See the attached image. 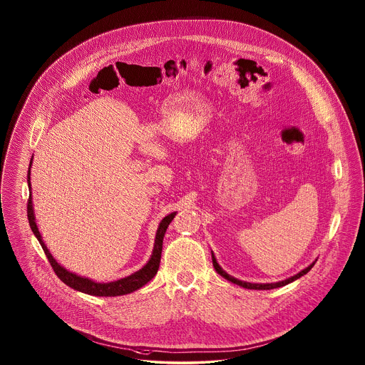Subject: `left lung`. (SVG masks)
Returning a JSON list of instances; mask_svg holds the SVG:
<instances>
[{
  "instance_id": "1",
  "label": "left lung",
  "mask_w": 365,
  "mask_h": 365,
  "mask_svg": "<svg viewBox=\"0 0 365 365\" xmlns=\"http://www.w3.org/2000/svg\"><path fill=\"white\" fill-rule=\"evenodd\" d=\"M212 262H213V267H215V269H216L217 274H220L225 279H227V281H230V282H233V284H236V285H239V287H243V288H247V289H274V288L284 287V285H287V284H289V282H292V281L301 278L302 275L308 274V272L311 271V268L314 265L316 260L313 261L312 264L308 265L307 268H304L302 271H299L298 274H295V275H292V277H289V278H287V279H284V281L271 282V284H253V282H246V281H240V279H237V278L229 275V274H227L226 271H223V268L217 264V261H216V257H215L213 253H212Z\"/></svg>"
}]
</instances>
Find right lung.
<instances>
[{"instance_id": "right-lung-1", "label": "right lung", "mask_w": 365, "mask_h": 365, "mask_svg": "<svg viewBox=\"0 0 365 365\" xmlns=\"http://www.w3.org/2000/svg\"><path fill=\"white\" fill-rule=\"evenodd\" d=\"M31 167H32V158L29 163V168H28V187L31 190ZM177 212H173L170 215H167L158 225L156 232V239H155V247L152 252V256L149 261L136 272L116 279V281H110V282H97L93 281L87 277H81L76 272L68 271L67 268H64L63 265H60L56 259L53 257L52 253L49 252V249L46 247L42 235L38 229L36 220H35V212H34V202H32V190L29 194V201H28V220H29V226L34 232V235L36 236V239L39 240L48 260L51 262V265L56 272V275L70 288L80 291L83 294H88V295H94V297H119V295H126L130 294L133 291H138L139 288H142L143 285H146L155 275L157 274L158 265H160V259H161V250H163V239H164V233L168 227V225L171 223L173 217L175 216Z\"/></svg>"}]
</instances>
